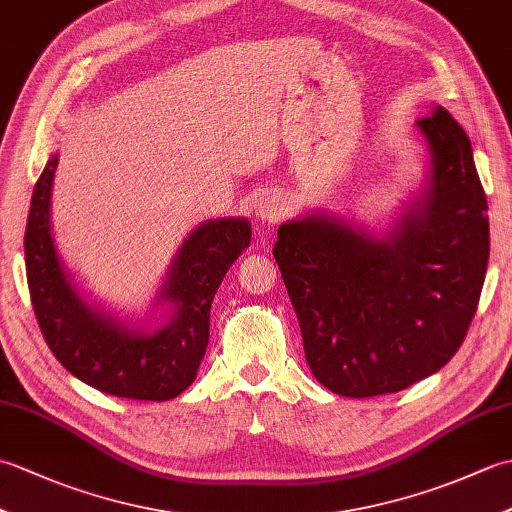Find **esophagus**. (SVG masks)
I'll use <instances>...</instances> for the list:
<instances>
[{
  "label": "esophagus",
  "mask_w": 512,
  "mask_h": 512,
  "mask_svg": "<svg viewBox=\"0 0 512 512\" xmlns=\"http://www.w3.org/2000/svg\"><path fill=\"white\" fill-rule=\"evenodd\" d=\"M284 213H286V206L279 198H266L259 202L257 215L262 222H277V220H281V215Z\"/></svg>",
  "instance_id": "obj_1"
}]
</instances>
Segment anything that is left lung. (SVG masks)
Masks as SVG:
<instances>
[{
	"instance_id": "obj_1",
	"label": "left lung",
	"mask_w": 512,
	"mask_h": 512,
	"mask_svg": "<svg viewBox=\"0 0 512 512\" xmlns=\"http://www.w3.org/2000/svg\"><path fill=\"white\" fill-rule=\"evenodd\" d=\"M418 127L431 182L389 242L306 217L279 226L273 255L306 361L339 396L396 394L460 350L480 303L491 235L471 140L436 105Z\"/></svg>"
}]
</instances>
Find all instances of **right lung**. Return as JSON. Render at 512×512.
<instances>
[{
    "label": "right lung",
    "mask_w": 512,
    "mask_h": 512,
    "mask_svg": "<svg viewBox=\"0 0 512 512\" xmlns=\"http://www.w3.org/2000/svg\"><path fill=\"white\" fill-rule=\"evenodd\" d=\"M57 156L32 193L26 224V277L35 317L57 361L83 383L118 398L169 400L187 389L209 345L211 303L226 270L250 244L246 220H211L189 235L162 297L176 306L165 330H127L92 310L63 273L50 235Z\"/></svg>",
    "instance_id": "1"
}]
</instances>
